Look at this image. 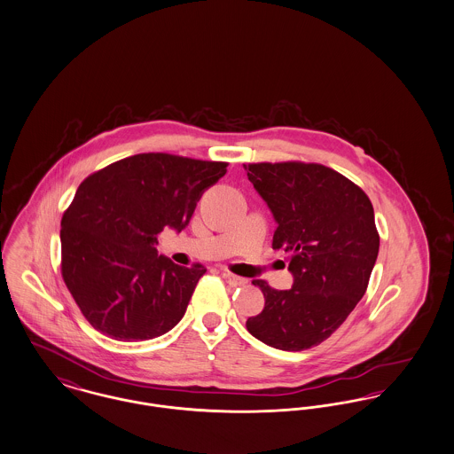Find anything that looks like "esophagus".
I'll return each instance as SVG.
<instances>
[{
	"mask_svg": "<svg viewBox=\"0 0 454 454\" xmlns=\"http://www.w3.org/2000/svg\"><path fill=\"white\" fill-rule=\"evenodd\" d=\"M223 278L227 280V284L231 286H244L247 284V278H242V277H238V275H234V273H223Z\"/></svg>",
	"mask_w": 454,
	"mask_h": 454,
	"instance_id": "obj_1",
	"label": "esophagus"
}]
</instances>
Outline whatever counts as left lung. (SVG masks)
<instances>
[{"instance_id": "obj_1", "label": "left lung", "mask_w": 454, "mask_h": 454, "mask_svg": "<svg viewBox=\"0 0 454 454\" xmlns=\"http://www.w3.org/2000/svg\"><path fill=\"white\" fill-rule=\"evenodd\" d=\"M247 179L278 223L273 249L292 258L290 290L264 280V308L246 321L262 343L301 352L340 328L364 297L380 253L374 208L367 194L333 168L321 164H249Z\"/></svg>"}]
</instances>
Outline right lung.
<instances>
[{"label": "right lung", "mask_w": 454, "mask_h": 454, "mask_svg": "<svg viewBox=\"0 0 454 454\" xmlns=\"http://www.w3.org/2000/svg\"><path fill=\"white\" fill-rule=\"evenodd\" d=\"M227 162L138 153L89 176L61 218V275L85 319L113 340L168 333L190 304L203 264L159 256L157 236L181 232Z\"/></svg>", "instance_id": "right-lung-1"}]
</instances>
